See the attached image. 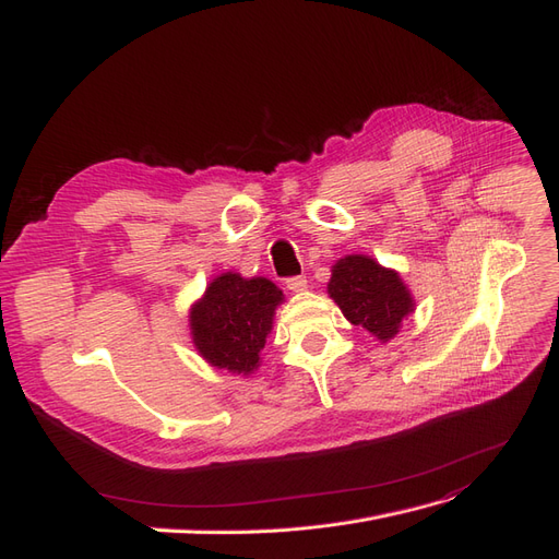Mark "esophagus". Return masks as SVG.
<instances>
[{
	"label": "esophagus",
	"mask_w": 559,
	"mask_h": 559,
	"mask_svg": "<svg viewBox=\"0 0 559 559\" xmlns=\"http://www.w3.org/2000/svg\"><path fill=\"white\" fill-rule=\"evenodd\" d=\"M285 285H287V290H293V293H304L306 287H309V281H306L304 276H290L285 281Z\"/></svg>",
	"instance_id": "1"
}]
</instances>
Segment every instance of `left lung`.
<instances>
[{
    "mask_svg": "<svg viewBox=\"0 0 559 559\" xmlns=\"http://www.w3.org/2000/svg\"><path fill=\"white\" fill-rule=\"evenodd\" d=\"M330 297L357 328L381 341L400 332L402 320L413 311V297L397 272L365 255H348L332 269Z\"/></svg>",
    "mask_w": 559,
    "mask_h": 559,
    "instance_id": "1",
    "label": "left lung"
}]
</instances>
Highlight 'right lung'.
Listing matches in <instances>:
<instances>
[{
	"mask_svg": "<svg viewBox=\"0 0 559 559\" xmlns=\"http://www.w3.org/2000/svg\"><path fill=\"white\" fill-rule=\"evenodd\" d=\"M283 293L266 278L223 274L215 278L190 313L192 341L213 367L231 373L258 369L260 350L272 332L274 309Z\"/></svg>",
	"mask_w": 559,
	"mask_h": 559,
	"instance_id": "add662e5",
	"label": "right lung"
}]
</instances>
